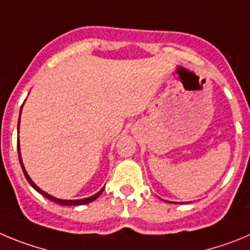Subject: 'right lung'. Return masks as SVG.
Instances as JSON below:
<instances>
[{"mask_svg":"<svg viewBox=\"0 0 250 250\" xmlns=\"http://www.w3.org/2000/svg\"><path fill=\"white\" fill-rule=\"evenodd\" d=\"M21 109H22V107H21ZM20 116H21V111H20ZM17 125H19V126H17V130H20V119H19V124H17ZM17 152H19V160H20V164H21L22 171H23V174H25V178L27 179V182L30 183L31 187L34 188L35 190L39 191L40 194H42V195L45 196V198H47V199H48V200H51V202H55V203H57V204H61V205H83V204H89V203L94 202L95 199H98L99 196H100V194L103 193V191H104V188H103V189H101L100 191H98V193L95 194V195L89 196V198H85V199H77V200H63V199H59V198H55V196L50 195V194H47V193H45V191H43V190H41V189H40V188L37 187V185L35 184L34 182H32V179H31L30 176H28L27 171H26L25 167H23V163H22L21 150H20V141H19V139H17Z\"/></svg>","mask_w":250,"mask_h":250,"instance_id":"1","label":"right lung"}]
</instances>
